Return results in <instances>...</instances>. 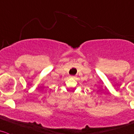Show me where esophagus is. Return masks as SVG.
I'll return each mask as SVG.
<instances>
[{"label":"esophagus","instance_id":"1","mask_svg":"<svg viewBox=\"0 0 134 134\" xmlns=\"http://www.w3.org/2000/svg\"><path fill=\"white\" fill-rule=\"evenodd\" d=\"M70 77H71V78H73V79H75V76H70Z\"/></svg>","mask_w":134,"mask_h":134}]
</instances>
